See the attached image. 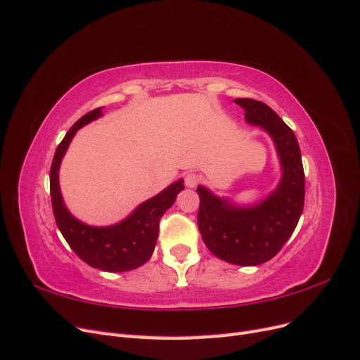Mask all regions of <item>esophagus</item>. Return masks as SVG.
Returning a JSON list of instances; mask_svg holds the SVG:
<instances>
[{
  "label": "esophagus",
  "mask_w": 360,
  "mask_h": 360,
  "mask_svg": "<svg viewBox=\"0 0 360 360\" xmlns=\"http://www.w3.org/2000/svg\"><path fill=\"white\" fill-rule=\"evenodd\" d=\"M200 181H201V177L198 176V174L189 172V174H186V176H184V184H186L188 188H197Z\"/></svg>",
  "instance_id": "34e87169"
}]
</instances>
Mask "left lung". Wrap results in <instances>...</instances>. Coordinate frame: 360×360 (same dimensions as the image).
I'll use <instances>...</instances> for the list:
<instances>
[{"mask_svg": "<svg viewBox=\"0 0 360 360\" xmlns=\"http://www.w3.org/2000/svg\"><path fill=\"white\" fill-rule=\"evenodd\" d=\"M246 123L271 138L281 163L275 191L255 204L240 205L198 186V228L210 252L226 263L258 266L274 258L291 237L304 202V174L297 138L282 118L263 102L236 99Z\"/></svg>", "mask_w": 360, "mask_h": 360, "instance_id": "left-lung-1", "label": "left lung"}]
</instances>
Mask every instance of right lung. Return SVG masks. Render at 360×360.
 <instances>
[{"mask_svg":"<svg viewBox=\"0 0 360 360\" xmlns=\"http://www.w3.org/2000/svg\"><path fill=\"white\" fill-rule=\"evenodd\" d=\"M102 115V108H97L86 112L70 127L53 155L49 181L57 226L73 252L89 266L114 274L134 270L150 259L159 236L160 217L184 189V180L179 179L155 197L141 202L126 219L118 224L93 226L76 219L63 200L58 179L60 165L76 132Z\"/></svg>","mask_w":360,"mask_h":360,"instance_id":"right-lung-1","label":"right lung"}]
</instances>
